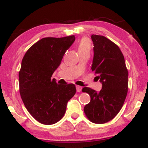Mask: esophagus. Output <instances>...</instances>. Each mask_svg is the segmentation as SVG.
Here are the masks:
<instances>
[{
	"label": "esophagus",
	"instance_id": "1",
	"mask_svg": "<svg viewBox=\"0 0 148 148\" xmlns=\"http://www.w3.org/2000/svg\"><path fill=\"white\" fill-rule=\"evenodd\" d=\"M76 90H77V92H80L82 90V87L79 86H76Z\"/></svg>",
	"mask_w": 148,
	"mask_h": 148
}]
</instances>
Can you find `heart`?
I'll return each instance as SVG.
<instances>
[{"label":"heart","mask_w":148,"mask_h":148,"mask_svg":"<svg viewBox=\"0 0 148 148\" xmlns=\"http://www.w3.org/2000/svg\"><path fill=\"white\" fill-rule=\"evenodd\" d=\"M78 52H82L85 51H90L91 49V43L89 39L86 38H82L78 44Z\"/></svg>","instance_id":"obj_1"}]
</instances>
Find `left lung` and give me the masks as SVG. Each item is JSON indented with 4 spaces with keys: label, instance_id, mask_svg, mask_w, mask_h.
I'll return each mask as SVG.
<instances>
[{
    "label": "left lung",
    "instance_id": "1",
    "mask_svg": "<svg viewBox=\"0 0 148 148\" xmlns=\"http://www.w3.org/2000/svg\"><path fill=\"white\" fill-rule=\"evenodd\" d=\"M94 43L92 71L102 84L99 92L84 88L90 96L84 112L91 122L103 124L114 119L122 108L128 92V70L119 46L103 36L92 35Z\"/></svg>",
    "mask_w": 148,
    "mask_h": 148
}]
</instances>
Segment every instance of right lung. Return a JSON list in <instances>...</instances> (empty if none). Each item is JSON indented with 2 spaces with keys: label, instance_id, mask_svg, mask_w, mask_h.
Listing matches in <instances>:
<instances>
[{
  "label": "right lung",
  "instance_id": "add662e5",
  "mask_svg": "<svg viewBox=\"0 0 148 148\" xmlns=\"http://www.w3.org/2000/svg\"><path fill=\"white\" fill-rule=\"evenodd\" d=\"M75 38H44L24 55L19 73V93L29 114L44 125L59 121L68 101L75 94V85H59L51 77L60 64L64 52Z\"/></svg>",
  "mask_w": 148,
  "mask_h": 148
}]
</instances>
